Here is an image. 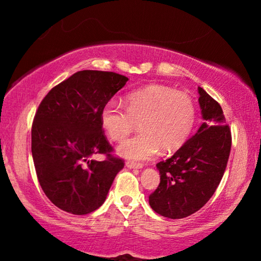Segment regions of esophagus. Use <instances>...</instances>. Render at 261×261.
<instances>
[{"label": "esophagus", "instance_id": "esophagus-1", "mask_svg": "<svg viewBox=\"0 0 261 261\" xmlns=\"http://www.w3.org/2000/svg\"><path fill=\"white\" fill-rule=\"evenodd\" d=\"M126 166L128 167V169H137V170L142 169V164L134 163V162H127Z\"/></svg>", "mask_w": 261, "mask_h": 261}]
</instances>
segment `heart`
I'll list each match as a JSON object with an SVG mask.
<instances>
[{
	"label": "heart",
	"instance_id": "b5f03b06",
	"mask_svg": "<svg viewBox=\"0 0 261 261\" xmlns=\"http://www.w3.org/2000/svg\"><path fill=\"white\" fill-rule=\"evenodd\" d=\"M126 108L108 101L101 109V124L113 141L120 142L139 121L140 133L128 139L119 153L132 160H148L160 148L173 152L190 137L196 121V106L190 96L164 85H148L127 94Z\"/></svg>",
	"mask_w": 261,
	"mask_h": 261
}]
</instances>
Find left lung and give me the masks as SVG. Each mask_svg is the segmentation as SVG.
I'll return each instance as SVG.
<instances>
[{"instance_id":"obj_1","label":"left lung","mask_w":261,"mask_h":261,"mask_svg":"<svg viewBox=\"0 0 261 261\" xmlns=\"http://www.w3.org/2000/svg\"><path fill=\"white\" fill-rule=\"evenodd\" d=\"M198 94L204 122L171 158L156 164L160 183L149 195V205L169 219L201 209L216 191L229 158L231 133L222 108L202 88Z\"/></svg>"}]
</instances>
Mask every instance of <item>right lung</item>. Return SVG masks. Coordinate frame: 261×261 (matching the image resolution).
I'll list each match as a JSON object with an SVG mask.
<instances>
[{"label": "right lung", "mask_w": 261, "mask_h": 261, "mask_svg": "<svg viewBox=\"0 0 261 261\" xmlns=\"http://www.w3.org/2000/svg\"><path fill=\"white\" fill-rule=\"evenodd\" d=\"M128 78L108 71H78L42 99L32 124V155L42 191L59 209L87 215L106 201L124 160L113 154L101 109ZM105 154L102 162L92 161Z\"/></svg>", "instance_id": "right-lung-1"}]
</instances>
